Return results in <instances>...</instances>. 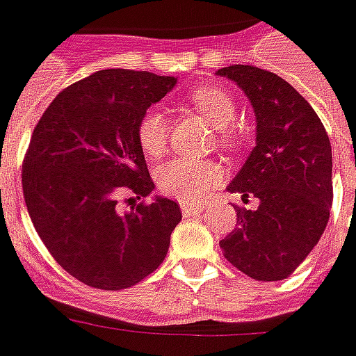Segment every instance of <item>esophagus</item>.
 <instances>
[{
  "label": "esophagus",
  "instance_id": "1",
  "mask_svg": "<svg viewBox=\"0 0 356 356\" xmlns=\"http://www.w3.org/2000/svg\"><path fill=\"white\" fill-rule=\"evenodd\" d=\"M182 213L184 216H198V213L204 212V206L202 204H188V202H182Z\"/></svg>",
  "mask_w": 356,
  "mask_h": 356
}]
</instances>
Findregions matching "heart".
Listing matches in <instances>:
<instances>
[{"label": "heart", "instance_id": "b5f03b06", "mask_svg": "<svg viewBox=\"0 0 356 356\" xmlns=\"http://www.w3.org/2000/svg\"><path fill=\"white\" fill-rule=\"evenodd\" d=\"M190 103L206 118L213 129L220 130L222 143L232 146L236 136L232 132V122L236 117V104L229 92L220 87H200L190 95ZM138 144L148 156L158 158L166 152L168 146V120L158 111H146L136 127ZM158 188L172 198L182 202L204 200L222 180V168L213 162L192 160V158H172L162 164L156 172Z\"/></svg>", "mask_w": 356, "mask_h": 356}]
</instances>
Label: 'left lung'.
Listing matches in <instances>:
<instances>
[{"instance_id":"8db88e82","label":"left lung","mask_w":356,"mask_h":356,"mask_svg":"<svg viewBox=\"0 0 356 356\" xmlns=\"http://www.w3.org/2000/svg\"><path fill=\"white\" fill-rule=\"evenodd\" d=\"M216 75L234 81L255 113V146L227 192L259 200L238 208V224L220 248L257 281L289 277L321 239L333 204V154L313 106L275 73L229 65Z\"/></svg>"}]
</instances>
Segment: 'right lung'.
Returning a JSON list of instances; mask_svg holds the SVG:
<instances>
[{
  "instance_id": "obj_1",
  "label": "right lung",
  "mask_w": 356,
  "mask_h": 356,
  "mask_svg": "<svg viewBox=\"0 0 356 356\" xmlns=\"http://www.w3.org/2000/svg\"><path fill=\"white\" fill-rule=\"evenodd\" d=\"M176 76L104 69L61 90L37 122L23 160V196L55 261L89 287L118 291L156 269L182 220L174 200L154 196L120 212L124 194L150 196L136 127Z\"/></svg>"
}]
</instances>
